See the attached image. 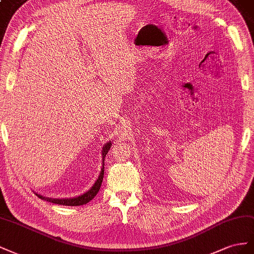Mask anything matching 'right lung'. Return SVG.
Masks as SVG:
<instances>
[{
    "label": "right lung",
    "mask_w": 254,
    "mask_h": 254,
    "mask_svg": "<svg viewBox=\"0 0 254 254\" xmlns=\"http://www.w3.org/2000/svg\"><path fill=\"white\" fill-rule=\"evenodd\" d=\"M111 146H112V142H108L106 143L105 146L103 147V150H102V159H103V163H104V159H105V156L107 154L108 150L111 149ZM103 177H104V164H103V168L102 170H101V173L99 176V179L97 180V182L95 183V185H93L90 190L83 193L82 195H78V197H75V198H70V199H51V198H46V197H42V195L40 194H37L38 197L42 200H46V201H49V202H52V203H55V204H61V205H68V206H77V205H84L86 203H88V202L90 200H92L93 198L96 197L98 191L100 190V187H101V184H102V181H103Z\"/></svg>",
    "instance_id": "add662e5"
}]
</instances>
